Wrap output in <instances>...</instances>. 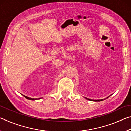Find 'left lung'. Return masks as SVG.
Segmentation results:
<instances>
[{"label":"left lung","instance_id":"1","mask_svg":"<svg viewBox=\"0 0 131 131\" xmlns=\"http://www.w3.org/2000/svg\"><path fill=\"white\" fill-rule=\"evenodd\" d=\"M88 100L90 101H103V99H97V100H93V99H87Z\"/></svg>","mask_w":131,"mask_h":131}]
</instances>
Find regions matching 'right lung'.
Here are the masks:
<instances>
[{"label":"right lung","mask_w":131,"mask_h":131,"mask_svg":"<svg viewBox=\"0 0 131 131\" xmlns=\"http://www.w3.org/2000/svg\"><path fill=\"white\" fill-rule=\"evenodd\" d=\"M23 96L25 97H26V99H30V100H35V99H35V98H31V97H27V96H24V95H23Z\"/></svg>","instance_id":"add662e5"}]
</instances>
